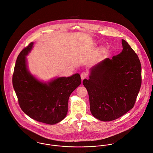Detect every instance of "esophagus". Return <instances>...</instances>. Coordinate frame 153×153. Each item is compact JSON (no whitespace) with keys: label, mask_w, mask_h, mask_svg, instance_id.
Here are the masks:
<instances>
[{"label":"esophagus","mask_w":153,"mask_h":153,"mask_svg":"<svg viewBox=\"0 0 153 153\" xmlns=\"http://www.w3.org/2000/svg\"><path fill=\"white\" fill-rule=\"evenodd\" d=\"M80 76H81V79H82V80H83V79H86V78L88 76V73L87 72H82V73H81Z\"/></svg>","instance_id":"obj_1"}]
</instances>
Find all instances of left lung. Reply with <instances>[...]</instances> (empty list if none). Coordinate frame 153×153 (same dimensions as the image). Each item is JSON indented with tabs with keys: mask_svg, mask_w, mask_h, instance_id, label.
<instances>
[{
	"mask_svg": "<svg viewBox=\"0 0 153 153\" xmlns=\"http://www.w3.org/2000/svg\"><path fill=\"white\" fill-rule=\"evenodd\" d=\"M122 44V52L94 65L89 79L83 81L92 115L102 121L117 120L131 110L141 88L139 58L126 41Z\"/></svg>",
	"mask_w": 153,
	"mask_h": 153,
	"instance_id": "obj_1",
	"label": "left lung"
}]
</instances>
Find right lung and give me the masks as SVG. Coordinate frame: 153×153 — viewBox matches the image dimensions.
Wrapping results in <instances>:
<instances>
[{
    "label": "right lung",
    "mask_w": 153,
    "mask_h": 153,
    "mask_svg": "<svg viewBox=\"0 0 153 153\" xmlns=\"http://www.w3.org/2000/svg\"><path fill=\"white\" fill-rule=\"evenodd\" d=\"M33 44L31 42L18 56L12 77L13 86L24 113L38 122L56 124L65 117L70 95L81 84V77L76 73L47 83L37 80L29 72L27 65L26 56Z\"/></svg>",
    "instance_id": "right-lung-1"
}]
</instances>
